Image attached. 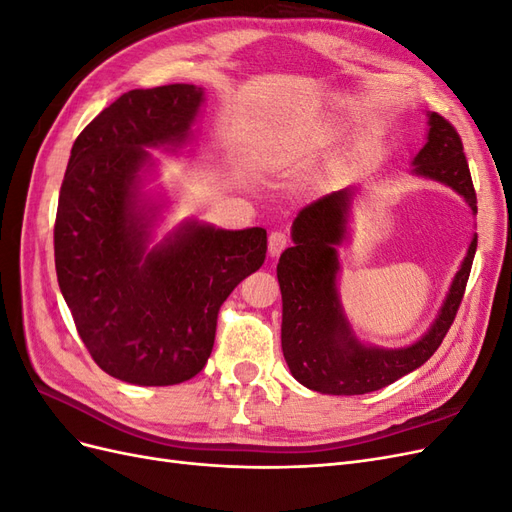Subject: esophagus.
Instances as JSON below:
<instances>
[{
	"mask_svg": "<svg viewBox=\"0 0 512 512\" xmlns=\"http://www.w3.org/2000/svg\"><path fill=\"white\" fill-rule=\"evenodd\" d=\"M288 235L284 230H275V232H271L269 235V254L275 258V256H280L284 250H286V245H288Z\"/></svg>",
	"mask_w": 512,
	"mask_h": 512,
	"instance_id": "obj_1",
	"label": "esophagus"
}]
</instances>
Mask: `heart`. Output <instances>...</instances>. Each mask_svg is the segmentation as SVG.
<instances>
[{
  "label": "heart",
  "instance_id": "1",
  "mask_svg": "<svg viewBox=\"0 0 512 512\" xmlns=\"http://www.w3.org/2000/svg\"><path fill=\"white\" fill-rule=\"evenodd\" d=\"M337 136H339V128H335V126L320 128V130L312 132L309 136L301 138V141H299L297 145H294V151H314V149H318V147H324V145L333 143Z\"/></svg>",
  "mask_w": 512,
  "mask_h": 512
}]
</instances>
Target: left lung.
<instances>
[{
    "instance_id": "8db88e82",
    "label": "left lung",
    "mask_w": 512,
    "mask_h": 512,
    "mask_svg": "<svg viewBox=\"0 0 512 512\" xmlns=\"http://www.w3.org/2000/svg\"><path fill=\"white\" fill-rule=\"evenodd\" d=\"M414 166V173L451 185L476 213L468 160L451 121L438 113L429 115L427 145L418 151ZM350 196V190H339L303 207L292 222L294 245L277 265L284 307V359L290 374L303 386L329 395H363L384 389L421 367L440 348L466 292L478 243L474 237L442 312L423 339L401 350L365 348L350 333L335 290V245L344 239Z\"/></svg>"
}]
</instances>
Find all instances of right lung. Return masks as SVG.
<instances>
[{"mask_svg": "<svg viewBox=\"0 0 512 512\" xmlns=\"http://www.w3.org/2000/svg\"><path fill=\"white\" fill-rule=\"evenodd\" d=\"M203 102L194 85L132 89L79 134L59 190L55 269L91 359L117 380L170 386L194 378L228 294L267 256V230L188 224L145 254L136 211L145 147L179 145Z\"/></svg>", "mask_w": 512, "mask_h": 512, "instance_id": "add662e5", "label": "right lung"}]
</instances>
